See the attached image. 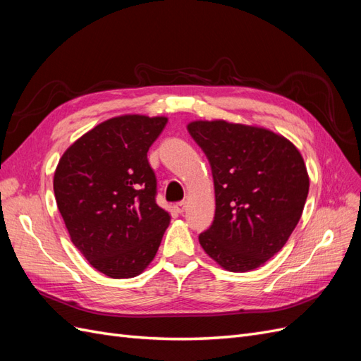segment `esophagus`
Segmentation results:
<instances>
[{
  "mask_svg": "<svg viewBox=\"0 0 361 361\" xmlns=\"http://www.w3.org/2000/svg\"><path fill=\"white\" fill-rule=\"evenodd\" d=\"M187 207H188L187 202H179V203L174 204V209H176L179 214H183L185 211H187Z\"/></svg>",
  "mask_w": 361,
  "mask_h": 361,
  "instance_id": "34e87169",
  "label": "esophagus"
}]
</instances>
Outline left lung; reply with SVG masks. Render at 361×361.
Segmentation results:
<instances>
[{"label": "left lung", "mask_w": 361, "mask_h": 361, "mask_svg": "<svg viewBox=\"0 0 361 361\" xmlns=\"http://www.w3.org/2000/svg\"><path fill=\"white\" fill-rule=\"evenodd\" d=\"M188 133L211 164L212 226L200 233L206 255L232 272L253 271L285 247L309 194V174L288 138L255 125L194 120Z\"/></svg>", "instance_id": "1"}]
</instances>
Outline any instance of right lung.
<instances>
[{
  "label": "right lung",
  "mask_w": 361,
  "mask_h": 361,
  "mask_svg": "<svg viewBox=\"0 0 361 361\" xmlns=\"http://www.w3.org/2000/svg\"><path fill=\"white\" fill-rule=\"evenodd\" d=\"M167 117L108 118L68 147L54 173V194L73 245L111 279H130L154 260L170 214L155 202L147 150Z\"/></svg>",
  "instance_id": "right-lung-1"
}]
</instances>
